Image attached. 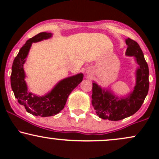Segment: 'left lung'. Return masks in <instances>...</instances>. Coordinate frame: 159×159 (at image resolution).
Wrapping results in <instances>:
<instances>
[{"instance_id": "1", "label": "left lung", "mask_w": 159, "mask_h": 159, "mask_svg": "<svg viewBox=\"0 0 159 159\" xmlns=\"http://www.w3.org/2000/svg\"><path fill=\"white\" fill-rule=\"evenodd\" d=\"M126 55L134 56L140 66L137 70L136 85L133 92L125 98H118L108 91L102 90L96 83L93 84L92 105L100 118L117 121L132 116L141 107L148 93L149 68L141 48L134 40L125 39Z\"/></svg>"}]
</instances>
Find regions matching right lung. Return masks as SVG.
<instances>
[{"mask_svg":"<svg viewBox=\"0 0 159 159\" xmlns=\"http://www.w3.org/2000/svg\"><path fill=\"white\" fill-rule=\"evenodd\" d=\"M51 33L43 32L30 38L20 49L14 59L10 76L11 87L18 102L26 111L35 116H51L57 114L64 107L69 95L83 80V74H78L62 80L45 96H37L27 91L23 64L33 43L48 39Z\"/></svg>","mask_w":159,"mask_h":159,"instance_id":"obj_1","label":"right lung"}]
</instances>
